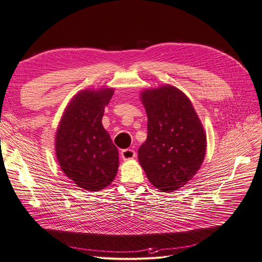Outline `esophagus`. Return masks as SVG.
I'll return each instance as SVG.
<instances>
[{
  "instance_id": "obj_1",
  "label": "esophagus",
  "mask_w": 262,
  "mask_h": 262,
  "mask_svg": "<svg viewBox=\"0 0 262 262\" xmlns=\"http://www.w3.org/2000/svg\"><path fill=\"white\" fill-rule=\"evenodd\" d=\"M137 157V153L134 152L132 148H125L121 150V158L123 161H129L133 160V158Z\"/></svg>"
}]
</instances>
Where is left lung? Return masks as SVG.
Instances as JSON below:
<instances>
[{"label":"left lung","instance_id":"1","mask_svg":"<svg viewBox=\"0 0 262 262\" xmlns=\"http://www.w3.org/2000/svg\"><path fill=\"white\" fill-rule=\"evenodd\" d=\"M140 98L147 115V138L138 152L140 165L156 189L176 191L200 169L207 134L191 101L177 87L146 89Z\"/></svg>","mask_w":262,"mask_h":262}]
</instances>
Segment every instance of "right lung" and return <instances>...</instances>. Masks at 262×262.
Returning <instances> with one entry per match:
<instances>
[{
    "mask_svg": "<svg viewBox=\"0 0 262 262\" xmlns=\"http://www.w3.org/2000/svg\"><path fill=\"white\" fill-rule=\"evenodd\" d=\"M114 93L110 87L78 92L67 105L55 134V156L62 171L87 191L106 188L118 171V148L101 123Z\"/></svg>",
    "mask_w": 262,
    "mask_h": 262,
    "instance_id": "obj_1",
    "label": "right lung"
}]
</instances>
